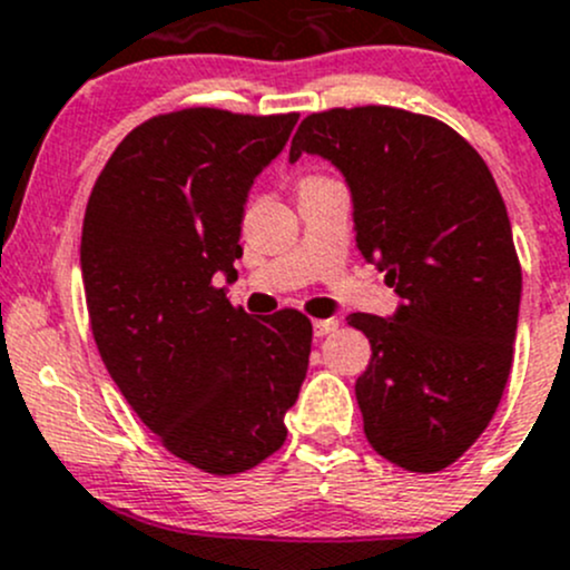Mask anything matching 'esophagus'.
Segmentation results:
<instances>
[{
    "label": "esophagus",
    "instance_id": "34e87169",
    "mask_svg": "<svg viewBox=\"0 0 570 570\" xmlns=\"http://www.w3.org/2000/svg\"><path fill=\"white\" fill-rule=\"evenodd\" d=\"M337 326H340L337 318H318V321H313L315 337H326V334L337 332Z\"/></svg>",
    "mask_w": 570,
    "mask_h": 570
}]
</instances>
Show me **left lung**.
<instances>
[{"label":"left lung","instance_id":"8db88e82","mask_svg":"<svg viewBox=\"0 0 570 570\" xmlns=\"http://www.w3.org/2000/svg\"><path fill=\"white\" fill-rule=\"evenodd\" d=\"M324 156L354 199L362 257L403 304L354 313L371 340L356 379L365 436L409 472H442L494 416L519 324L521 266L494 175L448 122L395 107L304 117L291 161Z\"/></svg>","mask_w":570,"mask_h":570}]
</instances>
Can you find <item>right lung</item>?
I'll use <instances>...</instances> for the list:
<instances>
[{
    "label": "right lung",
    "instance_id": "right-lung-1",
    "mask_svg": "<svg viewBox=\"0 0 570 570\" xmlns=\"http://www.w3.org/2000/svg\"><path fill=\"white\" fill-rule=\"evenodd\" d=\"M298 115L195 107L134 128L87 199L81 279L104 365L158 442L208 474L283 448L309 365L298 309L252 318L227 283L252 184Z\"/></svg>",
    "mask_w": 570,
    "mask_h": 570
}]
</instances>
